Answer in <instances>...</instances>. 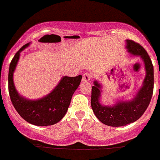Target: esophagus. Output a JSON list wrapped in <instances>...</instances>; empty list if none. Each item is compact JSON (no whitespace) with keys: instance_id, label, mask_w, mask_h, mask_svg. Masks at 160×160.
I'll return each instance as SVG.
<instances>
[{"instance_id":"obj_1","label":"esophagus","mask_w":160,"mask_h":160,"mask_svg":"<svg viewBox=\"0 0 160 160\" xmlns=\"http://www.w3.org/2000/svg\"><path fill=\"white\" fill-rule=\"evenodd\" d=\"M91 79H92L91 73H88V72H87V73H85V74L83 75V80H84V82H89Z\"/></svg>"}]
</instances>
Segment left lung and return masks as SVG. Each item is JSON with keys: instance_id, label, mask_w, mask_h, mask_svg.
<instances>
[{"instance_id": "8db88e82", "label": "left lung", "mask_w": 160, "mask_h": 160, "mask_svg": "<svg viewBox=\"0 0 160 160\" xmlns=\"http://www.w3.org/2000/svg\"><path fill=\"white\" fill-rule=\"evenodd\" d=\"M126 48L132 56H139L143 62L145 77L134 97L118 100L110 105L101 102L103 85L98 80L92 87L91 105L94 114L103 124L113 127L126 126L140 118L150 104L154 88V68L149 55L143 47L132 40H126Z\"/></svg>"}]
</instances>
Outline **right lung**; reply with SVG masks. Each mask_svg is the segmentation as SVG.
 <instances>
[{
  "instance_id": "add662e5",
  "label": "right lung",
  "mask_w": 160,
  "mask_h": 160,
  "mask_svg": "<svg viewBox=\"0 0 160 160\" xmlns=\"http://www.w3.org/2000/svg\"><path fill=\"white\" fill-rule=\"evenodd\" d=\"M26 44L14 55L9 69V92L13 107L22 118L34 126L56 124L66 114L72 97L79 87L82 76H63L53 90L38 99H28L19 93L13 81V73L20 59L21 52L30 45Z\"/></svg>"
}]
</instances>
